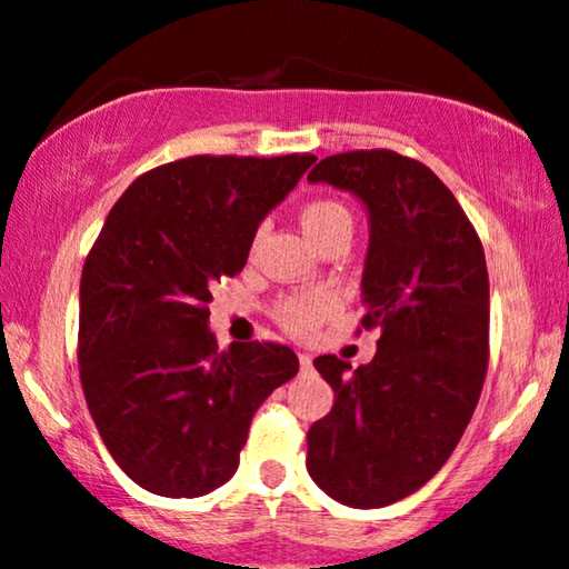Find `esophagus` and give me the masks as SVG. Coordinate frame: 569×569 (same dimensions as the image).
Listing matches in <instances>:
<instances>
[{
  "label": "esophagus",
  "mask_w": 569,
  "mask_h": 569,
  "mask_svg": "<svg viewBox=\"0 0 569 569\" xmlns=\"http://www.w3.org/2000/svg\"><path fill=\"white\" fill-rule=\"evenodd\" d=\"M299 366H302V371H312V355L299 352Z\"/></svg>",
  "instance_id": "34e87169"
}]
</instances>
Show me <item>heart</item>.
Here are the masks:
<instances>
[{
	"label": "heart",
	"instance_id": "obj_1",
	"mask_svg": "<svg viewBox=\"0 0 569 569\" xmlns=\"http://www.w3.org/2000/svg\"><path fill=\"white\" fill-rule=\"evenodd\" d=\"M299 222L312 243H320L333 232H352V211L337 198H312L299 211ZM339 299L328 289H307L283 297L276 305V320L293 337H310L337 312Z\"/></svg>",
	"mask_w": 569,
	"mask_h": 569
}]
</instances>
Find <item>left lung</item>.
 Here are the masks:
<instances>
[{
    "label": "left lung",
    "instance_id": "left-lung-1",
    "mask_svg": "<svg viewBox=\"0 0 569 569\" xmlns=\"http://www.w3.org/2000/svg\"><path fill=\"white\" fill-rule=\"evenodd\" d=\"M307 180L352 190L371 214L360 328L381 331L355 371L315 358L333 408L307 432V471L339 503L379 509L432 480L475 413L490 360L488 264L448 184L410 156L350 150Z\"/></svg>",
    "mask_w": 569,
    "mask_h": 569
}]
</instances>
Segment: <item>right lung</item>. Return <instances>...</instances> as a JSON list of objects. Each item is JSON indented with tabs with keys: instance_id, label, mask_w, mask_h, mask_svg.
<instances>
[{
	"instance_id": "right-lung-1",
	"label": "right lung",
	"mask_w": 569,
	"mask_h": 569,
	"mask_svg": "<svg viewBox=\"0 0 569 569\" xmlns=\"http://www.w3.org/2000/svg\"><path fill=\"white\" fill-rule=\"evenodd\" d=\"M312 153L188 156L140 174L113 203L81 270L79 376L113 461L156 496L228 482L249 423L299 371L291 347L219 350L211 286L238 276L259 222Z\"/></svg>"
}]
</instances>
